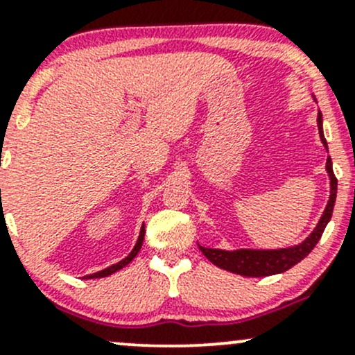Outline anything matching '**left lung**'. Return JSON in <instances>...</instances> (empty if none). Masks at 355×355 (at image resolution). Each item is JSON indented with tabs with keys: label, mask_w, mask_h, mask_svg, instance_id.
Segmentation results:
<instances>
[{
	"label": "left lung",
	"mask_w": 355,
	"mask_h": 355,
	"mask_svg": "<svg viewBox=\"0 0 355 355\" xmlns=\"http://www.w3.org/2000/svg\"><path fill=\"white\" fill-rule=\"evenodd\" d=\"M316 101V98L313 96ZM316 123H318L320 140H322L323 147L329 152L325 135H323V116L322 112H318L316 116ZM327 174L330 179V196L327 201V207L323 209L322 216H320L318 223L313 228L310 235L303 240V242L296 243V245L283 247V249H235V250H225V249H208L198 243L200 250L203 252L205 257L208 259L211 264L216 268L228 270V272L240 274L245 277H266L272 276V274H281L284 270L291 269L298 262L303 261L308 254L313 250V247L318 243L322 237L323 230L329 225L331 213H334L335 198H337V179H335L334 167H331V159L327 157Z\"/></svg>",
	"instance_id": "8db88e82"
}]
</instances>
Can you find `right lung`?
<instances>
[{
    "label": "right lung",
    "instance_id": "right-lung-1",
    "mask_svg": "<svg viewBox=\"0 0 355 355\" xmlns=\"http://www.w3.org/2000/svg\"><path fill=\"white\" fill-rule=\"evenodd\" d=\"M144 235H146V227H144V225H142V228H140V235H139V239H137V243H135V247H133V249H132V252L128 254L125 259H121L120 262H116V264L110 266V268L103 269V270H100V272H94V274H89V276H86L87 279H96V277H106V276H110V274L116 272V270L123 269L125 266L130 264L133 259H135V255L139 254L140 247H142V243H144Z\"/></svg>",
    "mask_w": 355,
    "mask_h": 355
}]
</instances>
